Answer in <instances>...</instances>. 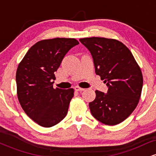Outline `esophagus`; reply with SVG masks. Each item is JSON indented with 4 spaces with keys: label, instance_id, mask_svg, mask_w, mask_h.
I'll list each match as a JSON object with an SVG mask.
<instances>
[{
    "label": "esophagus",
    "instance_id": "esophagus-1",
    "mask_svg": "<svg viewBox=\"0 0 156 156\" xmlns=\"http://www.w3.org/2000/svg\"><path fill=\"white\" fill-rule=\"evenodd\" d=\"M75 90L77 91V92H82V91L84 90V89L80 88L78 86H76V87H75Z\"/></svg>",
    "mask_w": 156,
    "mask_h": 156
}]
</instances>
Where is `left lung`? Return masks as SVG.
Here are the masks:
<instances>
[{"instance_id": "obj_1", "label": "left lung", "mask_w": 156, "mask_h": 156, "mask_svg": "<svg viewBox=\"0 0 156 156\" xmlns=\"http://www.w3.org/2000/svg\"><path fill=\"white\" fill-rule=\"evenodd\" d=\"M90 52L95 73L108 87L104 93L96 90L89 103L92 116L108 125L119 124L133 112L140 99L143 77L133 54L119 41L103 37L80 39Z\"/></svg>"}]
</instances>
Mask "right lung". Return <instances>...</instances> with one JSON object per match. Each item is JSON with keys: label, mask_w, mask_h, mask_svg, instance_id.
<instances>
[{"label": "right lung", "mask_w": 156, "mask_h": 156, "mask_svg": "<svg viewBox=\"0 0 156 156\" xmlns=\"http://www.w3.org/2000/svg\"><path fill=\"white\" fill-rule=\"evenodd\" d=\"M78 44L76 39L39 41L28 50L17 67L19 102L27 115L41 126H53L67 115L74 90L53 89L54 73L67 52Z\"/></svg>", "instance_id": "1"}]
</instances>
